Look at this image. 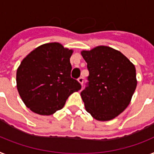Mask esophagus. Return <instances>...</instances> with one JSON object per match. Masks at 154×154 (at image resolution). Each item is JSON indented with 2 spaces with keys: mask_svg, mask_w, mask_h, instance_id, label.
Masks as SVG:
<instances>
[{
  "mask_svg": "<svg viewBox=\"0 0 154 154\" xmlns=\"http://www.w3.org/2000/svg\"><path fill=\"white\" fill-rule=\"evenodd\" d=\"M78 82H79L80 84L82 85V83H83V78H82V77H79V78L78 79Z\"/></svg>",
  "mask_w": 154,
  "mask_h": 154,
  "instance_id": "34e87169",
  "label": "esophagus"
}]
</instances>
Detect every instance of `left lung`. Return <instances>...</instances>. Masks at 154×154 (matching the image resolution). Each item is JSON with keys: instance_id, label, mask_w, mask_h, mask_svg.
I'll return each mask as SVG.
<instances>
[{"instance_id": "1", "label": "left lung", "mask_w": 154, "mask_h": 154, "mask_svg": "<svg viewBox=\"0 0 154 154\" xmlns=\"http://www.w3.org/2000/svg\"><path fill=\"white\" fill-rule=\"evenodd\" d=\"M81 54L89 71L81 92L86 110L97 120H112L128 107L136 89L134 65L120 51L105 45Z\"/></svg>"}]
</instances>
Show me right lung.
I'll return each instance as SVG.
<instances>
[{
  "label": "right lung",
  "instance_id": "obj_1",
  "mask_svg": "<svg viewBox=\"0 0 154 154\" xmlns=\"http://www.w3.org/2000/svg\"><path fill=\"white\" fill-rule=\"evenodd\" d=\"M73 50L58 42L44 44L30 52L16 72L18 92L32 112L49 116L63 107L67 99L81 89L71 77Z\"/></svg>",
  "mask_w": 154,
  "mask_h": 154
}]
</instances>
